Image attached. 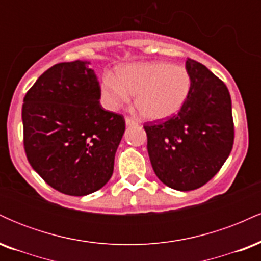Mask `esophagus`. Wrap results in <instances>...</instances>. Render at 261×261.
<instances>
[{
  "label": "esophagus",
  "mask_w": 261,
  "mask_h": 261,
  "mask_svg": "<svg viewBox=\"0 0 261 261\" xmlns=\"http://www.w3.org/2000/svg\"><path fill=\"white\" fill-rule=\"evenodd\" d=\"M125 124H126V126H135V125H137V121L131 118H125Z\"/></svg>",
  "instance_id": "34e87169"
}]
</instances>
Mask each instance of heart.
Instances as JSON below:
<instances>
[{
	"instance_id": "b5f03b06",
	"label": "heart",
	"mask_w": 261,
	"mask_h": 261,
	"mask_svg": "<svg viewBox=\"0 0 261 261\" xmlns=\"http://www.w3.org/2000/svg\"><path fill=\"white\" fill-rule=\"evenodd\" d=\"M191 89L187 68L166 61H145L121 65L116 76L107 73L101 82V97L109 109L135 95L141 115L148 120H164L184 107Z\"/></svg>"
}]
</instances>
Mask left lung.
<instances>
[{
    "instance_id": "1",
    "label": "left lung",
    "mask_w": 261,
    "mask_h": 261,
    "mask_svg": "<svg viewBox=\"0 0 261 261\" xmlns=\"http://www.w3.org/2000/svg\"><path fill=\"white\" fill-rule=\"evenodd\" d=\"M185 68L191 89L184 107L169 120L145 126L155 175L179 191L194 190L214 178L234 139L228 88L195 60L188 59Z\"/></svg>"
}]
</instances>
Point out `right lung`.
<instances>
[{"label":"right lung","mask_w":261,"mask_h":261,"mask_svg":"<svg viewBox=\"0 0 261 261\" xmlns=\"http://www.w3.org/2000/svg\"><path fill=\"white\" fill-rule=\"evenodd\" d=\"M91 62H61L45 71L23 99L24 149L33 169L71 196L99 190L112 178L125 120L100 106Z\"/></svg>","instance_id":"1"}]
</instances>
